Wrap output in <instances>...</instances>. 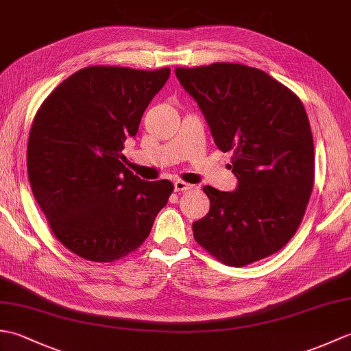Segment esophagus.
<instances>
[{"label": "esophagus", "mask_w": 351, "mask_h": 351, "mask_svg": "<svg viewBox=\"0 0 351 351\" xmlns=\"http://www.w3.org/2000/svg\"><path fill=\"white\" fill-rule=\"evenodd\" d=\"M173 189H175V191H185V190L193 189V185L189 184V182H184V181H181V180H176V181L173 182Z\"/></svg>", "instance_id": "1"}]
</instances>
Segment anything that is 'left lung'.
<instances>
[{
  "label": "left lung",
  "mask_w": 351,
  "mask_h": 351,
  "mask_svg": "<svg viewBox=\"0 0 351 351\" xmlns=\"http://www.w3.org/2000/svg\"><path fill=\"white\" fill-rule=\"evenodd\" d=\"M214 143L232 151L234 191L205 185L210 211L193 235L226 265L273 255L295 234L314 187V140L302 101L264 71L214 63L175 71Z\"/></svg>",
  "instance_id": "obj_1"
}]
</instances>
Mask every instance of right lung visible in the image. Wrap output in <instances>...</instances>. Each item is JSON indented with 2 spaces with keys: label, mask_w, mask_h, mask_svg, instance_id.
I'll return each mask as SVG.
<instances>
[{
  "label": "right lung",
  "mask_w": 351,
  "mask_h": 351,
  "mask_svg": "<svg viewBox=\"0 0 351 351\" xmlns=\"http://www.w3.org/2000/svg\"><path fill=\"white\" fill-rule=\"evenodd\" d=\"M170 69H80L43 101L29 131L27 169L49 228L78 256L113 263L140 247L173 191L122 160Z\"/></svg>",
  "instance_id": "obj_1"
}]
</instances>
